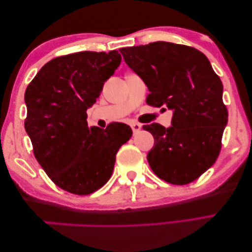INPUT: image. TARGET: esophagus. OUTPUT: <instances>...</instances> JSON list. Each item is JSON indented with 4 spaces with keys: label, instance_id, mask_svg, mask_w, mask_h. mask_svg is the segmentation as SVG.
Returning a JSON list of instances; mask_svg holds the SVG:
<instances>
[{
    "label": "esophagus",
    "instance_id": "esophagus-1",
    "mask_svg": "<svg viewBox=\"0 0 252 252\" xmlns=\"http://www.w3.org/2000/svg\"><path fill=\"white\" fill-rule=\"evenodd\" d=\"M130 127H131V129H133V133H137V131L141 130L142 125H141V124H138V123H133L130 125Z\"/></svg>",
    "mask_w": 252,
    "mask_h": 252
}]
</instances>
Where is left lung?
<instances>
[{"instance_id": "left-lung-1", "label": "left lung", "mask_w": 252, "mask_h": 252, "mask_svg": "<svg viewBox=\"0 0 252 252\" xmlns=\"http://www.w3.org/2000/svg\"><path fill=\"white\" fill-rule=\"evenodd\" d=\"M124 60L145 82L151 106L173 111L172 126H143L154 137L147 160L165 182H193L219 156L228 123L222 100L223 86L201 51L183 44L158 41L121 49Z\"/></svg>"}]
</instances>
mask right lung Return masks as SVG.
Returning a JSON list of instances; mask_svg holds the SVG:
<instances>
[{
    "mask_svg": "<svg viewBox=\"0 0 252 252\" xmlns=\"http://www.w3.org/2000/svg\"><path fill=\"white\" fill-rule=\"evenodd\" d=\"M118 51H82L45 63L24 94L27 134L33 153L52 182L64 191L87 195L110 179L119 148L131 128L111 123L88 127L87 111L105 81L121 64Z\"/></svg>",
    "mask_w": 252,
    "mask_h": 252,
    "instance_id": "add662e5",
    "label": "right lung"
}]
</instances>
